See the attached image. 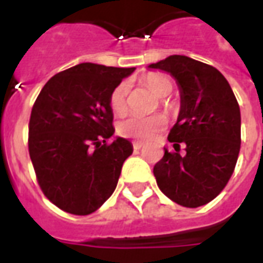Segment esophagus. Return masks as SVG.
Segmentation results:
<instances>
[{
  "instance_id": "obj_1",
  "label": "esophagus",
  "mask_w": 263,
  "mask_h": 263,
  "mask_svg": "<svg viewBox=\"0 0 263 263\" xmlns=\"http://www.w3.org/2000/svg\"><path fill=\"white\" fill-rule=\"evenodd\" d=\"M134 150H140L142 148V146H143V143L142 142H134Z\"/></svg>"
}]
</instances>
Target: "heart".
<instances>
[{
	"mask_svg": "<svg viewBox=\"0 0 263 263\" xmlns=\"http://www.w3.org/2000/svg\"><path fill=\"white\" fill-rule=\"evenodd\" d=\"M144 84L150 88L153 94L158 98H164L172 91L173 83L168 76L160 75V73H152L144 78ZM129 92V84L128 82H121L113 88L110 94V107L116 113H121L127 107V98ZM161 106L169 107L168 102L164 99L161 101ZM166 125V119L161 115L153 116H140L129 115L120 120L117 124V132L121 136L132 138L138 140H147L156 135L157 132L164 129Z\"/></svg>",
	"mask_w": 263,
	"mask_h": 263,
	"instance_id": "obj_1",
	"label": "heart"
}]
</instances>
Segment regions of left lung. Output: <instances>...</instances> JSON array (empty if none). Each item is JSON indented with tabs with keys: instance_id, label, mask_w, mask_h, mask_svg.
I'll return each mask as SVG.
<instances>
[{
	"instance_id": "left-lung-1",
	"label": "left lung",
	"mask_w": 263,
	"mask_h": 263,
	"mask_svg": "<svg viewBox=\"0 0 263 263\" xmlns=\"http://www.w3.org/2000/svg\"><path fill=\"white\" fill-rule=\"evenodd\" d=\"M148 68L171 73L181 99L168 135L175 152L164 148L154 165L157 184L177 204L203 206L224 190L236 166L241 143L236 97L218 69L187 55H169Z\"/></svg>"
}]
</instances>
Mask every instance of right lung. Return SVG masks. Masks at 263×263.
<instances>
[{
    "instance_id": "obj_1",
    "label": "right lung",
    "mask_w": 263,
    "mask_h": 263,
    "mask_svg": "<svg viewBox=\"0 0 263 263\" xmlns=\"http://www.w3.org/2000/svg\"><path fill=\"white\" fill-rule=\"evenodd\" d=\"M135 68L83 63L59 72L31 110L28 152L51 203L76 216L102 206L116 190L131 142L115 134L110 94Z\"/></svg>"
}]
</instances>
